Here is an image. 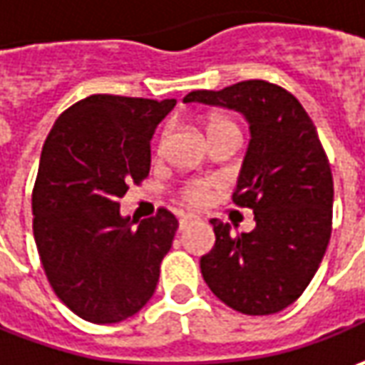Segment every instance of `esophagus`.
<instances>
[{
    "mask_svg": "<svg viewBox=\"0 0 365 365\" xmlns=\"http://www.w3.org/2000/svg\"><path fill=\"white\" fill-rule=\"evenodd\" d=\"M195 218H197V216H194V214H182V216H180V228L183 230V228H185L190 222H194Z\"/></svg>",
    "mask_w": 365,
    "mask_h": 365,
    "instance_id": "1",
    "label": "esophagus"
}]
</instances>
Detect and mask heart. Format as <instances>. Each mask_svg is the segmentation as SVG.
Returning a JSON list of instances; mask_svg holds the SVG:
<instances>
[{
	"label": "heart",
	"mask_w": 365,
	"mask_h": 365,
	"mask_svg": "<svg viewBox=\"0 0 365 365\" xmlns=\"http://www.w3.org/2000/svg\"><path fill=\"white\" fill-rule=\"evenodd\" d=\"M218 129H236V125L228 119H214L210 123V127H207V133L218 131ZM168 135H170V129L163 131L161 141H165ZM210 187H212V182H210V180H194V182H190L183 187V200H187V202H202L207 195V192H210Z\"/></svg>",
	"instance_id": "1"
}]
</instances>
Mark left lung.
Here are the masks:
<instances>
[{
  "instance_id": "1",
  "label": "left lung",
  "mask_w": 365,
  "mask_h": 365,
  "mask_svg": "<svg viewBox=\"0 0 365 365\" xmlns=\"http://www.w3.org/2000/svg\"><path fill=\"white\" fill-rule=\"evenodd\" d=\"M183 103L240 113L250 141L232 200L255 212L234 236L212 218L216 245L200 258L210 291L245 315H272L307 289L331 236L333 178L313 120L291 93L264 81L194 91Z\"/></svg>"
}]
</instances>
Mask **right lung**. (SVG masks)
Instances as JSON below:
<instances>
[{
  "mask_svg": "<svg viewBox=\"0 0 365 365\" xmlns=\"http://www.w3.org/2000/svg\"><path fill=\"white\" fill-rule=\"evenodd\" d=\"M175 98L93 95L64 110L42 147L34 238L58 299L91 323H119L153 297L178 220L168 210L131 228L127 183L151 168V137Z\"/></svg>",
  "mask_w": 365,
  "mask_h": 365,
  "instance_id": "right-lung-1",
  "label": "right lung"
}]
</instances>
